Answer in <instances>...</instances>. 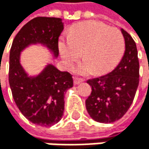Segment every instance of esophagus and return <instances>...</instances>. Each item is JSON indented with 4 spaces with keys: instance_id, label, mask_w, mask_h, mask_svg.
<instances>
[{
    "instance_id": "34e87169",
    "label": "esophagus",
    "mask_w": 149,
    "mask_h": 149,
    "mask_svg": "<svg viewBox=\"0 0 149 149\" xmlns=\"http://www.w3.org/2000/svg\"><path fill=\"white\" fill-rule=\"evenodd\" d=\"M84 80L81 79V78H77V77H74V84H79L80 83H81V81H83Z\"/></svg>"
}]
</instances>
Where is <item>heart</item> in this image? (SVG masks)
<instances>
[{"mask_svg":"<svg viewBox=\"0 0 149 149\" xmlns=\"http://www.w3.org/2000/svg\"><path fill=\"white\" fill-rule=\"evenodd\" d=\"M68 45L61 44L60 54L65 65L71 66L83 51L84 63L78 73L86 74L92 71L102 74L116 66L121 60L125 42L122 33L100 21L89 20L74 25L66 38Z\"/></svg>","mask_w":149,"mask_h":149,"instance_id":"b5f03b06","label":"heart"}]
</instances>
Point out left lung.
<instances>
[{
	"mask_svg": "<svg viewBox=\"0 0 149 149\" xmlns=\"http://www.w3.org/2000/svg\"><path fill=\"white\" fill-rule=\"evenodd\" d=\"M125 52L116 68L107 74L90 79L91 93L85 101L91 117L99 123H110L122 118L130 108L139 81L138 50L132 37L122 29Z\"/></svg>",
	"mask_w": 149,
	"mask_h": 149,
	"instance_id": "obj_1",
	"label": "left lung"
}]
</instances>
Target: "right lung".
Segmentation results:
<instances>
[{
    "mask_svg": "<svg viewBox=\"0 0 149 149\" xmlns=\"http://www.w3.org/2000/svg\"><path fill=\"white\" fill-rule=\"evenodd\" d=\"M64 29L58 17H37L17 33L10 53L9 83L14 101L23 116L34 124L49 127L63 116L64 93L73 87L72 74L49 65L35 77H28L19 62L22 49L32 43H42L58 55V37Z\"/></svg>",
    "mask_w": 149,
    "mask_h": 149,
    "instance_id": "obj_1",
    "label": "right lung"
}]
</instances>
